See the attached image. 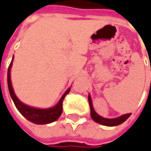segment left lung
Here are the masks:
<instances>
[{
    "label": "left lung",
    "mask_w": 151,
    "mask_h": 151,
    "mask_svg": "<svg viewBox=\"0 0 151 151\" xmlns=\"http://www.w3.org/2000/svg\"><path fill=\"white\" fill-rule=\"evenodd\" d=\"M88 102L89 106H90V109H91V116L94 122L101 124L103 126H106V127H115V126H118L120 124L123 123L125 121H127V118H129V116H131V113H127V114H124L119 117L116 118H104L101 116L97 114V112L95 111L94 108L93 106V102H92V98L90 97V95H88Z\"/></svg>",
    "instance_id": "obj_1"
}]
</instances>
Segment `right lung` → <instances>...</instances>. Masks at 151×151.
Returning <instances> with one entry per match:
<instances>
[{
    "label": "right lung",
    "mask_w": 151,
    "mask_h": 151,
    "mask_svg": "<svg viewBox=\"0 0 151 151\" xmlns=\"http://www.w3.org/2000/svg\"><path fill=\"white\" fill-rule=\"evenodd\" d=\"M12 61H13V58L11 60V64L9 66L8 72H7V83H8V88H9L11 97L15 103L16 108L25 118L33 123L43 125V124H49V123L55 122L62 114L63 101L64 97H66V95L70 92V88L68 89L67 91L63 93V95L60 98L58 103L53 107L46 108V109H40V108H35V107L25 105L23 102L19 101L18 97L15 96L12 85H11V68L12 66Z\"/></svg>",
    "instance_id": "add662e5"
}]
</instances>
